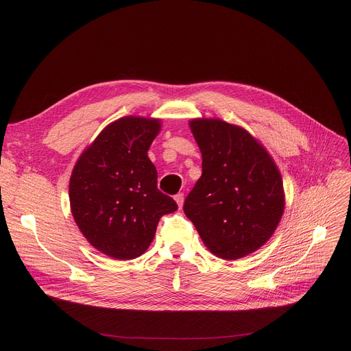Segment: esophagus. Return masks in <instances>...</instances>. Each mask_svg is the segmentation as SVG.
<instances>
[{"mask_svg":"<svg viewBox=\"0 0 351 351\" xmlns=\"http://www.w3.org/2000/svg\"><path fill=\"white\" fill-rule=\"evenodd\" d=\"M175 200H176L178 206L182 209V206H183V200H185V197H183V193H178V195L175 196Z\"/></svg>","mask_w":351,"mask_h":351,"instance_id":"34e87169","label":"esophagus"}]
</instances>
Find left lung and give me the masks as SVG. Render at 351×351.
<instances>
[{
  "label": "left lung",
  "instance_id": "1",
  "mask_svg": "<svg viewBox=\"0 0 351 351\" xmlns=\"http://www.w3.org/2000/svg\"><path fill=\"white\" fill-rule=\"evenodd\" d=\"M189 128L202 154V176L183 210L215 256L241 259L261 249L280 223L286 205L280 171L242 126L195 118Z\"/></svg>",
  "mask_w": 351,
  "mask_h": 351
}]
</instances>
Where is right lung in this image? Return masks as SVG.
<instances>
[{
	"label": "right lung",
	"mask_w": 351,
	"mask_h": 351,
	"mask_svg": "<svg viewBox=\"0 0 351 351\" xmlns=\"http://www.w3.org/2000/svg\"><path fill=\"white\" fill-rule=\"evenodd\" d=\"M160 119L123 117L88 145L69 179L71 212L86 241L117 261L135 259L152 243L159 219L178 209L158 186L147 151Z\"/></svg>",
	"instance_id": "add662e5"
}]
</instances>
